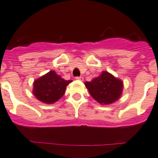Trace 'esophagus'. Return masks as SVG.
<instances>
[{
  "instance_id": "34e87169",
  "label": "esophagus",
  "mask_w": 158,
  "mask_h": 158,
  "mask_svg": "<svg viewBox=\"0 0 158 158\" xmlns=\"http://www.w3.org/2000/svg\"><path fill=\"white\" fill-rule=\"evenodd\" d=\"M75 79H78V80H81V81H83V77H82V76L76 77V78H75Z\"/></svg>"
}]
</instances>
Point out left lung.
I'll return each mask as SVG.
<instances>
[{
	"label": "left lung",
	"mask_w": 158,
	"mask_h": 158,
	"mask_svg": "<svg viewBox=\"0 0 158 158\" xmlns=\"http://www.w3.org/2000/svg\"><path fill=\"white\" fill-rule=\"evenodd\" d=\"M91 95L100 104H111L120 99L124 88L121 79L104 71L91 82H85Z\"/></svg>",
	"instance_id": "8db88e82"
}]
</instances>
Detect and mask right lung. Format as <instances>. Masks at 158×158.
I'll list each match as a JSON object with an SVG mask.
<instances>
[{
    "mask_svg": "<svg viewBox=\"0 0 158 158\" xmlns=\"http://www.w3.org/2000/svg\"><path fill=\"white\" fill-rule=\"evenodd\" d=\"M71 82V80H65L54 71H50L34 80L33 94L42 103L54 104L63 97L67 86Z\"/></svg>",
    "mask_w": 158,
    "mask_h": 158,
    "instance_id": "1",
    "label": "right lung"
}]
</instances>
